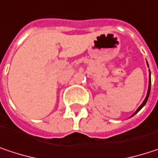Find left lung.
<instances>
[{
    "label": "left lung",
    "instance_id": "1",
    "mask_svg": "<svg viewBox=\"0 0 158 158\" xmlns=\"http://www.w3.org/2000/svg\"><path fill=\"white\" fill-rule=\"evenodd\" d=\"M150 89H151V79H150V77H149V86H148V90H147V95H146V97H145V99H144V101L143 102V103H142V104H141V106H140V107H139V108H138V109L136 110V111H135V113H134V114H133L132 116H134L135 114H136V113H137V112H138V111H139V110H141V109H142L143 107L144 106V104L146 103V102H147V100H148V97H149V94H150Z\"/></svg>",
    "mask_w": 158,
    "mask_h": 158
}]
</instances>
